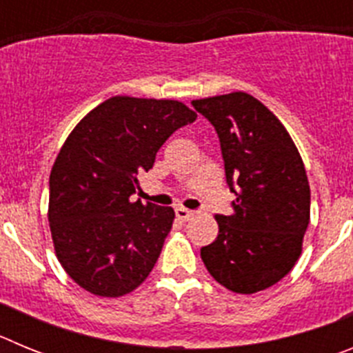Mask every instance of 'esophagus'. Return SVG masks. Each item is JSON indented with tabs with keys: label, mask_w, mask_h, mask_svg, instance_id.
Segmentation results:
<instances>
[{
	"label": "esophagus",
	"mask_w": 353,
	"mask_h": 353,
	"mask_svg": "<svg viewBox=\"0 0 353 353\" xmlns=\"http://www.w3.org/2000/svg\"><path fill=\"white\" fill-rule=\"evenodd\" d=\"M174 214H176V217H179L180 221H189L192 215H194V212L187 210V208H183V207H176L174 208Z\"/></svg>",
	"instance_id": "1"
}]
</instances>
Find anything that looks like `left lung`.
Listing matches in <instances>:
<instances>
[{"label": "left lung", "instance_id": "8db88e82", "mask_svg": "<svg viewBox=\"0 0 353 353\" xmlns=\"http://www.w3.org/2000/svg\"><path fill=\"white\" fill-rule=\"evenodd\" d=\"M221 143L232 215H215L219 235L201 248L215 281L256 293L281 281L302 251L311 192L304 162L270 109L244 92L191 102Z\"/></svg>", "mask_w": 353, "mask_h": 353}]
</instances>
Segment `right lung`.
I'll return each mask as SVG.
<instances>
[{"instance_id": "1", "label": "right lung", "mask_w": 353, "mask_h": 353, "mask_svg": "<svg viewBox=\"0 0 353 353\" xmlns=\"http://www.w3.org/2000/svg\"><path fill=\"white\" fill-rule=\"evenodd\" d=\"M194 120L179 101L113 97L72 130L49 176V224L56 256L81 288L120 297L152 272L174 212L130 196L159 148Z\"/></svg>"}]
</instances>
